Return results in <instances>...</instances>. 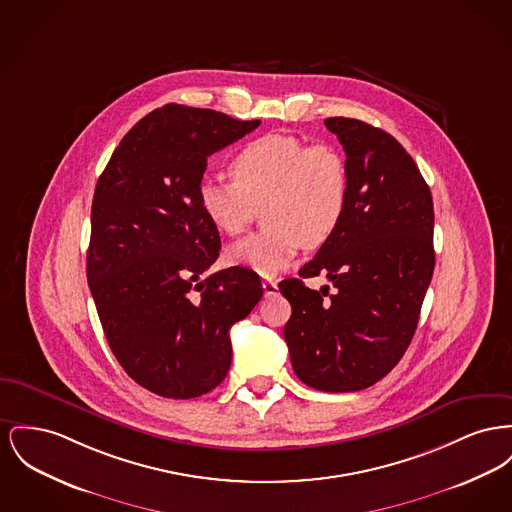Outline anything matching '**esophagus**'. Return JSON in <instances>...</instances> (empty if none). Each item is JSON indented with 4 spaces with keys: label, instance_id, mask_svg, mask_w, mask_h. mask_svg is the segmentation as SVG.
I'll use <instances>...</instances> for the list:
<instances>
[{
    "label": "esophagus",
    "instance_id": "34e87169",
    "mask_svg": "<svg viewBox=\"0 0 512 512\" xmlns=\"http://www.w3.org/2000/svg\"><path fill=\"white\" fill-rule=\"evenodd\" d=\"M263 290H265V296H274L276 290H278V286H276V282H274L272 278H265V280H263Z\"/></svg>",
    "mask_w": 512,
    "mask_h": 512
}]
</instances>
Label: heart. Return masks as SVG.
<instances>
[{
	"instance_id": "heart-1",
	"label": "heart",
	"mask_w": 512,
	"mask_h": 512,
	"mask_svg": "<svg viewBox=\"0 0 512 512\" xmlns=\"http://www.w3.org/2000/svg\"><path fill=\"white\" fill-rule=\"evenodd\" d=\"M230 174L234 181L199 183V207L226 236H240L265 207L269 228L226 249L230 265L263 276L288 269L303 245L331 240L350 199L342 151L331 143L307 145L294 135L269 133L249 141L230 162Z\"/></svg>"
}]
</instances>
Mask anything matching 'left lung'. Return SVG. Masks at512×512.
I'll return each instance as SVG.
<instances>
[{
    "label": "left lung",
    "mask_w": 512,
    "mask_h": 512,
    "mask_svg": "<svg viewBox=\"0 0 512 512\" xmlns=\"http://www.w3.org/2000/svg\"><path fill=\"white\" fill-rule=\"evenodd\" d=\"M350 168L338 230L278 284L292 305L284 340L307 387L354 392L383 379L404 356L433 276V199L406 149L387 131L352 118L325 120ZM327 273L319 293L303 277Z\"/></svg>",
    "instance_id": "left-lung-1"
}]
</instances>
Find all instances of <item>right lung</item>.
Masks as SVG:
<instances>
[{"label": "right lung", "instance_id": "1", "mask_svg": "<svg viewBox=\"0 0 512 512\" xmlns=\"http://www.w3.org/2000/svg\"><path fill=\"white\" fill-rule=\"evenodd\" d=\"M259 123L166 104L129 129L96 183L87 251L96 311L125 373L164 398L224 381L230 329L263 298L251 269L207 272L220 236L197 199L207 158Z\"/></svg>", "mask_w": 512, "mask_h": 512}]
</instances>
